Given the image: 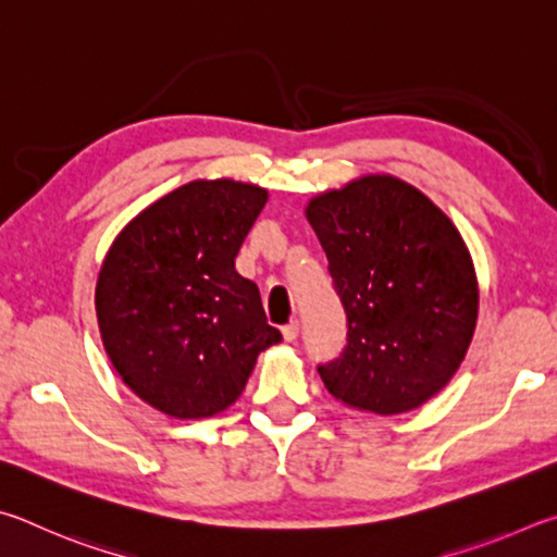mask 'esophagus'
<instances>
[{
    "label": "esophagus",
    "mask_w": 557,
    "mask_h": 557,
    "mask_svg": "<svg viewBox=\"0 0 557 557\" xmlns=\"http://www.w3.org/2000/svg\"><path fill=\"white\" fill-rule=\"evenodd\" d=\"M281 333H284V339H286V343H296V339H298V333H300L298 320H290V323H288V325H284V330H281Z\"/></svg>",
    "instance_id": "34e87169"
}]
</instances>
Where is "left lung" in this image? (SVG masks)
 Returning <instances> with one entry per match:
<instances>
[{
	"label": "left lung",
	"instance_id": "8db88e82",
	"mask_svg": "<svg viewBox=\"0 0 557 557\" xmlns=\"http://www.w3.org/2000/svg\"><path fill=\"white\" fill-rule=\"evenodd\" d=\"M347 313V347L318 367L337 401L379 416L413 411L460 369L480 286L453 220L411 183L369 173L310 198Z\"/></svg>",
	"mask_w": 557,
	"mask_h": 557
}]
</instances>
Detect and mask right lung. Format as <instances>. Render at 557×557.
<instances>
[{
    "label": "right lung",
    "mask_w": 557,
    "mask_h": 557,
    "mask_svg": "<svg viewBox=\"0 0 557 557\" xmlns=\"http://www.w3.org/2000/svg\"><path fill=\"white\" fill-rule=\"evenodd\" d=\"M269 190L232 178L181 185L116 234L95 286L104 352L132 392L178 421L237 401L281 343L234 257Z\"/></svg>",
    "instance_id": "add662e5"
}]
</instances>
